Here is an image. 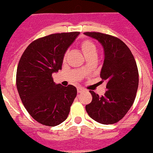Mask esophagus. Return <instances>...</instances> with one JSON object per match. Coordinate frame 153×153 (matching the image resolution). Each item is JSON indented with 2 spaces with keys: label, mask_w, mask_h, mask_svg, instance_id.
<instances>
[{
  "label": "esophagus",
  "mask_w": 153,
  "mask_h": 153,
  "mask_svg": "<svg viewBox=\"0 0 153 153\" xmlns=\"http://www.w3.org/2000/svg\"><path fill=\"white\" fill-rule=\"evenodd\" d=\"M85 91L82 87H78V89H77V91H78V93H82V92H83V91Z\"/></svg>",
  "instance_id": "obj_1"
}]
</instances>
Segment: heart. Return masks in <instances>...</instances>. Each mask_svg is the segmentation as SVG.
Masks as SVG:
<instances>
[{
  "label": "heart",
  "instance_id": "heart-1",
  "mask_svg": "<svg viewBox=\"0 0 153 153\" xmlns=\"http://www.w3.org/2000/svg\"><path fill=\"white\" fill-rule=\"evenodd\" d=\"M81 48L84 55H86L93 51H96L95 45L90 40H84L81 44Z\"/></svg>",
  "mask_w": 153,
  "mask_h": 153
}]
</instances>
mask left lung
I'll list each match as a JSON object with an SVG mask.
<instances>
[{
    "mask_svg": "<svg viewBox=\"0 0 153 153\" xmlns=\"http://www.w3.org/2000/svg\"><path fill=\"white\" fill-rule=\"evenodd\" d=\"M84 34L97 39L104 50L100 77L106 82V91L99 96L91 91L92 101L86 105L89 116L98 123L119 121L133 105L139 83L135 59L128 47L117 37L100 32Z\"/></svg>",
    "mask_w": 153,
    "mask_h": 153,
    "instance_id": "obj_1",
    "label": "left lung"
}]
</instances>
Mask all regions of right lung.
Returning <instances> with one entry per match:
<instances>
[{
    "label": "right lung",
    "mask_w": 153,
    "mask_h": 153,
    "mask_svg": "<svg viewBox=\"0 0 153 153\" xmlns=\"http://www.w3.org/2000/svg\"><path fill=\"white\" fill-rule=\"evenodd\" d=\"M79 33H55L36 39L19 61L18 93L28 114L42 125L52 127L63 122L76 97L75 86L55 84L52 74L62 69L65 53Z\"/></svg>",
    "instance_id": "add662e5"
}]
</instances>
